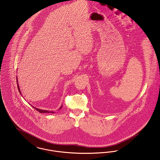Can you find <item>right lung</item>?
Listing matches in <instances>:
<instances>
[{"label":"right lung","instance_id":"obj_1","mask_svg":"<svg viewBox=\"0 0 160 160\" xmlns=\"http://www.w3.org/2000/svg\"><path fill=\"white\" fill-rule=\"evenodd\" d=\"M17 84H18V89H19V92H20V94H21V92H20V88H19V86L18 85V78H17ZM62 106H63V105H62L61 106H60V108H59V110H60L61 109H62ZM34 109H36V110H37L38 112H39L40 113H54V112H53V111H47V110H42V109H38V108H35V107H34V106H32Z\"/></svg>","mask_w":160,"mask_h":160}]
</instances>
